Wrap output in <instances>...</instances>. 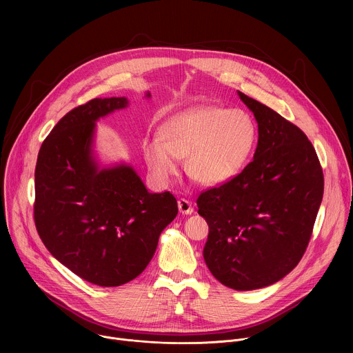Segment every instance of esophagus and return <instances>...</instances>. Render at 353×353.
<instances>
[{"mask_svg": "<svg viewBox=\"0 0 353 353\" xmlns=\"http://www.w3.org/2000/svg\"><path fill=\"white\" fill-rule=\"evenodd\" d=\"M177 205H179V211H180V214H183V215H191V214L194 212L192 204L190 203L188 199L180 198V199H179V203H177Z\"/></svg>", "mask_w": 353, "mask_h": 353, "instance_id": "esophagus-1", "label": "esophagus"}]
</instances>
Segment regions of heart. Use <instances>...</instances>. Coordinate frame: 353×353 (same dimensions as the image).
<instances>
[{"mask_svg":"<svg viewBox=\"0 0 353 353\" xmlns=\"http://www.w3.org/2000/svg\"><path fill=\"white\" fill-rule=\"evenodd\" d=\"M159 135L142 142L145 162L154 177L168 184L185 160L188 174L203 185H219L236 177L253 157L259 132L243 110L201 106L169 117Z\"/></svg>","mask_w":353,"mask_h":353,"instance_id":"heart-1","label":"heart"}]
</instances>
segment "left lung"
<instances>
[{"instance_id": "obj_1", "label": "left lung", "mask_w": 353, "mask_h": 353, "mask_svg": "<svg viewBox=\"0 0 353 353\" xmlns=\"http://www.w3.org/2000/svg\"><path fill=\"white\" fill-rule=\"evenodd\" d=\"M254 113V159L219 187L201 192L208 226L204 260L234 290L272 285L303 257L324 192V176L306 134L268 106L239 92Z\"/></svg>"}]
</instances>
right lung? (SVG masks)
<instances>
[{"instance_id":"obj_1","label":"right lung","mask_w":353,"mask_h":353,"mask_svg":"<svg viewBox=\"0 0 353 353\" xmlns=\"http://www.w3.org/2000/svg\"><path fill=\"white\" fill-rule=\"evenodd\" d=\"M127 106L125 97L92 99L68 112L41 143L34 170V223L46 248L106 288L146 268L179 211L173 194L149 192L131 166L100 168L93 155L96 121Z\"/></svg>"}]
</instances>
